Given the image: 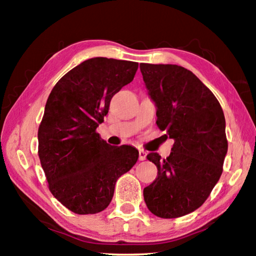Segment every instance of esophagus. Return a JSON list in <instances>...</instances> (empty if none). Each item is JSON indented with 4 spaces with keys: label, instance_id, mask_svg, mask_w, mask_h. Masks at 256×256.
I'll return each instance as SVG.
<instances>
[{
    "label": "esophagus",
    "instance_id": "1",
    "mask_svg": "<svg viewBox=\"0 0 256 256\" xmlns=\"http://www.w3.org/2000/svg\"><path fill=\"white\" fill-rule=\"evenodd\" d=\"M146 152L144 150H138V160H146Z\"/></svg>",
    "mask_w": 256,
    "mask_h": 256
}]
</instances>
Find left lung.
I'll use <instances>...</instances> for the list:
<instances>
[{"label": "left lung", "mask_w": 256, "mask_h": 256, "mask_svg": "<svg viewBox=\"0 0 256 256\" xmlns=\"http://www.w3.org/2000/svg\"><path fill=\"white\" fill-rule=\"evenodd\" d=\"M140 70L157 107L156 123L174 138L167 158L146 156L158 175L144 190V201L154 216L178 218L200 208L222 174L226 120L218 99L188 68L141 63Z\"/></svg>", "instance_id": "1"}]
</instances>
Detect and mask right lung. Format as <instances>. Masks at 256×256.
Segmentation results:
<instances>
[{"mask_svg": "<svg viewBox=\"0 0 256 256\" xmlns=\"http://www.w3.org/2000/svg\"><path fill=\"white\" fill-rule=\"evenodd\" d=\"M138 64L94 58L63 76L47 99L38 156L55 198L78 214L105 210L120 176L136 164L131 146H110L96 132L110 99L133 80Z\"/></svg>", "mask_w": 256, "mask_h": 256, "instance_id": "1", "label": "right lung"}]
</instances>
